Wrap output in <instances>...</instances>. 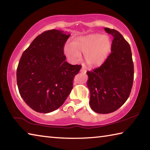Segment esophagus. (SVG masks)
I'll return each instance as SVG.
<instances>
[{"mask_svg": "<svg viewBox=\"0 0 150 150\" xmlns=\"http://www.w3.org/2000/svg\"><path fill=\"white\" fill-rule=\"evenodd\" d=\"M81 73H86V69L84 67H82V68L81 69V71H80Z\"/></svg>", "mask_w": 150, "mask_h": 150, "instance_id": "34e87169", "label": "esophagus"}]
</instances>
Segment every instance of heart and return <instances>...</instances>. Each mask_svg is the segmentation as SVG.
I'll use <instances>...</instances> for the list:
<instances>
[{
  "label": "heart",
  "mask_w": 150,
  "mask_h": 150,
  "mask_svg": "<svg viewBox=\"0 0 150 150\" xmlns=\"http://www.w3.org/2000/svg\"><path fill=\"white\" fill-rule=\"evenodd\" d=\"M111 47L112 42L109 36L94 33L73 41L71 45H66L64 52L67 56L74 60L80 59V53H83L86 54V61L89 66L98 67L107 60Z\"/></svg>",
  "instance_id": "heart-1"
}]
</instances>
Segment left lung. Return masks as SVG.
Instances as JSON below:
<instances>
[{
  "label": "left lung",
  "instance_id": "obj_1",
  "mask_svg": "<svg viewBox=\"0 0 150 150\" xmlns=\"http://www.w3.org/2000/svg\"><path fill=\"white\" fill-rule=\"evenodd\" d=\"M113 37L111 54L99 68L87 71L90 106L95 112L112 113L125 103L132 90L134 68L128 42L115 30L105 28Z\"/></svg>",
  "mask_w": 150,
  "mask_h": 150
}]
</instances>
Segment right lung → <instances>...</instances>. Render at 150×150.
Masks as SVG:
<instances>
[{"label":"right lung","mask_w":150,"mask_h":150,"mask_svg":"<svg viewBox=\"0 0 150 150\" xmlns=\"http://www.w3.org/2000/svg\"><path fill=\"white\" fill-rule=\"evenodd\" d=\"M70 34L58 30L44 31L24 51L17 69L19 93L39 113H47L64 103L81 65L66 61L64 46Z\"/></svg>","instance_id":"obj_1"}]
</instances>
